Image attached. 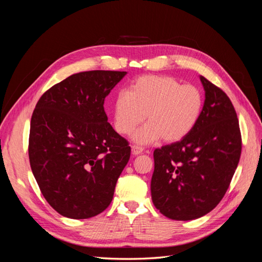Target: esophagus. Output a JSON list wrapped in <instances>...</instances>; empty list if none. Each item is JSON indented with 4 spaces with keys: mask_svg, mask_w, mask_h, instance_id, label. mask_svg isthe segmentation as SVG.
<instances>
[{
    "mask_svg": "<svg viewBox=\"0 0 262 262\" xmlns=\"http://www.w3.org/2000/svg\"><path fill=\"white\" fill-rule=\"evenodd\" d=\"M143 147L142 146H139V145H132V147H131V150H132V154L133 155H139V154H141L142 152H143Z\"/></svg>",
    "mask_w": 262,
    "mask_h": 262,
    "instance_id": "obj_1",
    "label": "esophagus"
}]
</instances>
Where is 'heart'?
Returning a JSON list of instances; mask_svg holds the SVG:
<instances>
[{
  "label": "heart",
  "instance_id": "heart-1",
  "mask_svg": "<svg viewBox=\"0 0 262 262\" xmlns=\"http://www.w3.org/2000/svg\"><path fill=\"white\" fill-rule=\"evenodd\" d=\"M203 94L196 86L182 85L171 76L144 75L134 80L130 91L117 95L114 123L126 136L147 119L134 134V141L149 144L163 139L173 143L186 138L198 123L203 108Z\"/></svg>",
  "mask_w": 262,
  "mask_h": 262
}]
</instances>
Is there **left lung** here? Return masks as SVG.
I'll use <instances>...</instances> for the list:
<instances>
[{
	"label": "left lung",
	"instance_id": "left-lung-1",
	"mask_svg": "<svg viewBox=\"0 0 262 262\" xmlns=\"http://www.w3.org/2000/svg\"><path fill=\"white\" fill-rule=\"evenodd\" d=\"M205 100L186 138L154 150L152 200L171 220L199 219L223 199L238 165L242 134L231 99L200 76Z\"/></svg>",
	"mask_w": 262,
	"mask_h": 262
}]
</instances>
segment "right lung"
<instances>
[{"label":"right lung","instance_id":"add662e5","mask_svg":"<svg viewBox=\"0 0 262 262\" xmlns=\"http://www.w3.org/2000/svg\"><path fill=\"white\" fill-rule=\"evenodd\" d=\"M125 74L75 73L37 102L30 121V167L45 199L63 216L90 219L113 200L131 147L108 122L104 101Z\"/></svg>","mask_w":262,"mask_h":262}]
</instances>
